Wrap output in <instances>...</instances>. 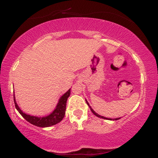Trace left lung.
I'll use <instances>...</instances> for the list:
<instances>
[{
	"label": "left lung",
	"mask_w": 158,
	"mask_h": 158,
	"mask_svg": "<svg viewBox=\"0 0 158 158\" xmlns=\"http://www.w3.org/2000/svg\"><path fill=\"white\" fill-rule=\"evenodd\" d=\"M85 102H86L87 105L89 106V107H90V110H91V111L93 112V114H95L96 116H98V117H99V118H105H105H106V119H108L107 118H105V117H104V116H101L100 115H99V114H98L97 113H95V112L94 111H93V109H92V108L90 107V105H89V102H87L86 100H85ZM118 119H120V118H114V119H113V120H118ZM109 120H112V119H111V118H110V119H109Z\"/></svg>",
	"instance_id": "8db88e82"
}]
</instances>
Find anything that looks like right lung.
I'll list each match as a JSON object with an SVG mask.
<instances>
[{
	"mask_svg": "<svg viewBox=\"0 0 158 158\" xmlns=\"http://www.w3.org/2000/svg\"><path fill=\"white\" fill-rule=\"evenodd\" d=\"M70 95V89H69L62 97L60 98L58 103L56 106V108L53 111L52 114L46 117L38 118L36 116H33L24 114L19 107L17 102L15 101V98L14 96V102L15 107L17 109V111L19 112V114L30 123L33 124L37 127H46L54 125L62 121L63 118L65 116V109H66V102L68 97Z\"/></svg>",
	"mask_w": 158,
	"mask_h": 158,
	"instance_id": "obj_1",
	"label": "right lung"
}]
</instances>
